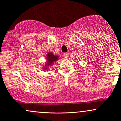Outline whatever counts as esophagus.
Instances as JSON below:
<instances>
[{"label":"esophagus","instance_id":"esophagus-1","mask_svg":"<svg viewBox=\"0 0 121 121\" xmlns=\"http://www.w3.org/2000/svg\"><path fill=\"white\" fill-rule=\"evenodd\" d=\"M64 59H67L68 57V55L67 53H65L64 55Z\"/></svg>","mask_w":121,"mask_h":121}]
</instances>
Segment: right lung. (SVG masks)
Segmentation results:
<instances>
[{
    "label": "right lung",
    "instance_id": "right-lung-1",
    "mask_svg": "<svg viewBox=\"0 0 121 121\" xmlns=\"http://www.w3.org/2000/svg\"><path fill=\"white\" fill-rule=\"evenodd\" d=\"M47 56V63L45 64V66L43 67V69L44 70H46L48 68L47 67L49 66H51L52 65L55 61H56L58 59H59V56H55L53 53L52 52H48V54L46 55Z\"/></svg>",
    "mask_w": 121,
    "mask_h": 121
}]
</instances>
